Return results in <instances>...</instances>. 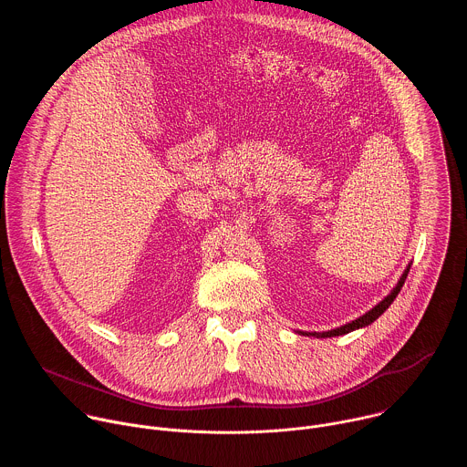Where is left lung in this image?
<instances>
[{
  "mask_svg": "<svg viewBox=\"0 0 467 467\" xmlns=\"http://www.w3.org/2000/svg\"><path fill=\"white\" fill-rule=\"evenodd\" d=\"M409 272H410V265L409 268L405 270V274L401 275V279H399V283H397V286L391 290V294L389 296H386L377 306H373L369 312H366L364 316H360L358 319H355V321H351V323H346V325H342V327H338V328H332V330H327V332H301L303 337H316V338H330V337H342V335H348V332H351V330H355V328H360V327H366V325H371L391 303H393V299L397 297V294L401 292V288H403V285H405V279H407V275H409Z\"/></svg>",
  "mask_w": 467,
  "mask_h": 467,
  "instance_id": "obj_1",
  "label": "left lung"
}]
</instances>
